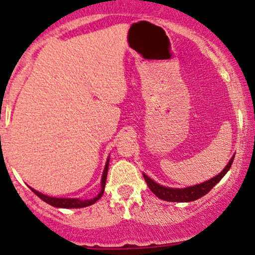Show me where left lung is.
I'll return each mask as SVG.
<instances>
[{
  "instance_id": "left-lung-1",
  "label": "left lung",
  "mask_w": 255,
  "mask_h": 255,
  "mask_svg": "<svg viewBox=\"0 0 255 255\" xmlns=\"http://www.w3.org/2000/svg\"><path fill=\"white\" fill-rule=\"evenodd\" d=\"M234 158L235 155H233V158L230 159V161L228 162V165L225 166L224 170L222 171L219 174H217L213 178L208 179L204 183H200V184L191 185V187L183 188V189H176V188H168L164 187V185H160L156 182H154L153 179H150L147 174L143 173V177H144L145 182H147V185L149 187V189L155 194L159 199L165 200V201H171V202H190L195 201V200L200 199L206 194L208 193L214 185L218 183L223 177L227 174V172L230 170L231 164H233Z\"/></svg>"
}]
</instances>
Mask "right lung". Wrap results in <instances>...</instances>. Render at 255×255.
<instances>
[{
	"mask_svg": "<svg viewBox=\"0 0 255 255\" xmlns=\"http://www.w3.org/2000/svg\"><path fill=\"white\" fill-rule=\"evenodd\" d=\"M108 165H110V158L107 159V162H106L105 170H104V174H102V179H101V191L99 193V195L94 199L90 200H79V199H66V197H51L48 195H44V194L39 193L35 189L31 188V190L36 194L39 199H42L43 201L47 202L54 207H59V208H82V207H87V206H90L93 204H95L97 200L100 199L102 195H104L105 191V185H106V179H107V172H108Z\"/></svg>",
	"mask_w": 255,
	"mask_h": 255,
	"instance_id": "obj_1",
	"label": "right lung"
}]
</instances>
